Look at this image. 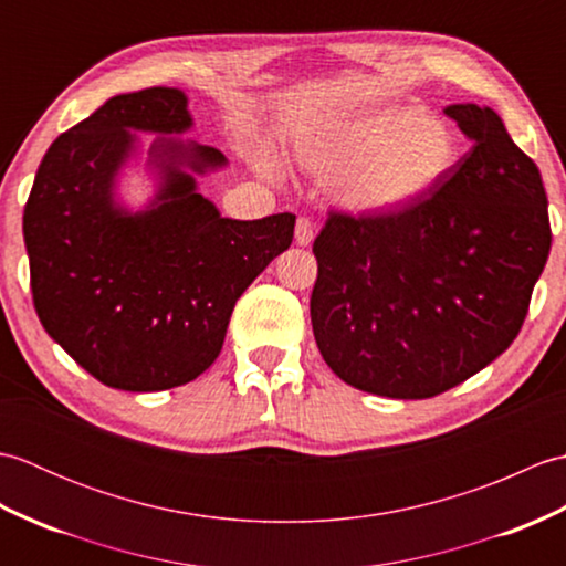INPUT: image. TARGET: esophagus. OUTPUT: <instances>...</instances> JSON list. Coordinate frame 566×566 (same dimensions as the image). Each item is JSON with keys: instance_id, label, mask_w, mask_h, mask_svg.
<instances>
[{"instance_id": "esophagus-1", "label": "esophagus", "mask_w": 566, "mask_h": 566, "mask_svg": "<svg viewBox=\"0 0 566 566\" xmlns=\"http://www.w3.org/2000/svg\"><path fill=\"white\" fill-rule=\"evenodd\" d=\"M314 235H316L314 223H311V219H304V216H302V219L296 221V228H294L296 245H302V248L311 245V243H314Z\"/></svg>"}]
</instances>
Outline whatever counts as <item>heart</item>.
<instances>
[{"label":"heart","instance_id":"1","mask_svg":"<svg viewBox=\"0 0 566 566\" xmlns=\"http://www.w3.org/2000/svg\"><path fill=\"white\" fill-rule=\"evenodd\" d=\"M457 155L454 130L442 118L403 106L343 118L294 140L298 167L331 179L335 207L357 219L413 207L452 172Z\"/></svg>","mask_w":566,"mask_h":566}]
</instances>
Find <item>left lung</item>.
I'll return each instance as SVG.
<instances>
[{
	"label": "left lung",
	"mask_w": 566,
	"mask_h": 566,
	"mask_svg": "<svg viewBox=\"0 0 566 566\" xmlns=\"http://www.w3.org/2000/svg\"><path fill=\"white\" fill-rule=\"evenodd\" d=\"M444 114L474 146L428 197L379 219L331 213L314 240L318 350L389 399H430L509 350L549 255L537 165L489 106Z\"/></svg>",
	"instance_id": "8db88e82"
}]
</instances>
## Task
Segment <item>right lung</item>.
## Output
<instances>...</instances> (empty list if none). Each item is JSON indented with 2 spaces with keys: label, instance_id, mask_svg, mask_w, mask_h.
<instances>
[{
  "label": "right lung",
  "instance_id": "add662e5",
  "mask_svg": "<svg viewBox=\"0 0 566 566\" xmlns=\"http://www.w3.org/2000/svg\"><path fill=\"white\" fill-rule=\"evenodd\" d=\"M191 126L182 90L116 94L55 138L23 209L35 314L112 389L163 391L207 371L240 294L292 245L294 213L226 219L201 195L197 177L228 160L179 138ZM138 133L159 136L147 161L156 191L130 210L117 182Z\"/></svg>",
  "mask_w": 566,
  "mask_h": 566
}]
</instances>
